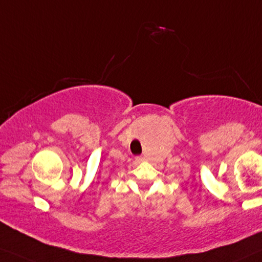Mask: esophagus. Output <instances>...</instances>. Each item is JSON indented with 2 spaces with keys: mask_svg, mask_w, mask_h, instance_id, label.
<instances>
[{
  "mask_svg": "<svg viewBox=\"0 0 262 262\" xmlns=\"http://www.w3.org/2000/svg\"><path fill=\"white\" fill-rule=\"evenodd\" d=\"M135 160H136V162H143L146 159H144L143 156H136Z\"/></svg>",
  "mask_w": 262,
  "mask_h": 262,
  "instance_id": "34e87169",
  "label": "esophagus"
}]
</instances>
